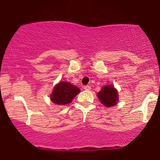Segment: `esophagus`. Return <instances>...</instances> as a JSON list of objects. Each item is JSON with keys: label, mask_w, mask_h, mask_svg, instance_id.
I'll return each instance as SVG.
<instances>
[{"label": "esophagus", "mask_w": 160, "mask_h": 160, "mask_svg": "<svg viewBox=\"0 0 160 160\" xmlns=\"http://www.w3.org/2000/svg\"><path fill=\"white\" fill-rule=\"evenodd\" d=\"M83 88H84L85 90H86V91H90L91 90V86H85L83 87Z\"/></svg>", "instance_id": "esophagus-1"}]
</instances>
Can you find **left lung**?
Returning <instances> with one entry per match:
<instances>
[{"mask_svg": "<svg viewBox=\"0 0 160 160\" xmlns=\"http://www.w3.org/2000/svg\"><path fill=\"white\" fill-rule=\"evenodd\" d=\"M97 95L101 103L107 108L115 106L119 101L118 92L112 84L102 87Z\"/></svg>", "mask_w": 160, "mask_h": 160, "instance_id": "8db88e82", "label": "left lung"}]
</instances>
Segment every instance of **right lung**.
Instances as JSON below:
<instances>
[{"mask_svg":"<svg viewBox=\"0 0 160 160\" xmlns=\"http://www.w3.org/2000/svg\"><path fill=\"white\" fill-rule=\"evenodd\" d=\"M80 92V89L71 82L60 81L54 86L50 100L53 103L59 106L68 105Z\"/></svg>","mask_w":160,"mask_h":160,"instance_id":"add662e5","label":"right lung"}]
</instances>
